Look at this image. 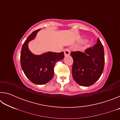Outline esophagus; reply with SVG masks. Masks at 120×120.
Listing matches in <instances>:
<instances>
[{
    "label": "esophagus",
    "instance_id": "obj_1",
    "mask_svg": "<svg viewBox=\"0 0 120 120\" xmlns=\"http://www.w3.org/2000/svg\"><path fill=\"white\" fill-rule=\"evenodd\" d=\"M64 54L65 56H69L70 54V50L68 49H66L64 50Z\"/></svg>",
    "mask_w": 120,
    "mask_h": 120
}]
</instances>
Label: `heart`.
<instances>
[{"label":"heart","mask_w":120,"mask_h":120,"mask_svg":"<svg viewBox=\"0 0 120 120\" xmlns=\"http://www.w3.org/2000/svg\"><path fill=\"white\" fill-rule=\"evenodd\" d=\"M86 40H84L82 41V42H86Z\"/></svg>","instance_id":"1"}]
</instances>
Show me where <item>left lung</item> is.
Segmentation results:
<instances>
[{"mask_svg":"<svg viewBox=\"0 0 120 120\" xmlns=\"http://www.w3.org/2000/svg\"><path fill=\"white\" fill-rule=\"evenodd\" d=\"M74 60L72 75L77 84L90 86L96 82L102 74L105 63L103 46L99 38L97 43L85 52H72Z\"/></svg>","mask_w":120,"mask_h":120,"instance_id":"8db88e82","label":"left lung"}]
</instances>
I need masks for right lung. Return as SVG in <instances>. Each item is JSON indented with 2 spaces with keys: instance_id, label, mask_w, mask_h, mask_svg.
I'll list each match as a JSON object with an SVG mask.
<instances>
[{
  "instance_id": "1",
  "label": "right lung",
  "mask_w": 120,
  "mask_h": 120,
  "mask_svg": "<svg viewBox=\"0 0 120 120\" xmlns=\"http://www.w3.org/2000/svg\"><path fill=\"white\" fill-rule=\"evenodd\" d=\"M40 30L28 36L22 46L20 60L22 70L28 79L35 84L43 85L53 78L55 64L64 59V53L47 52L41 55L32 53L28 49V43L35 38Z\"/></svg>"
}]
</instances>
